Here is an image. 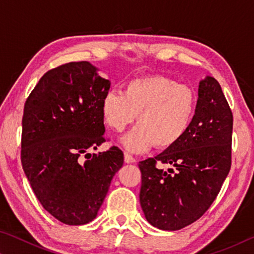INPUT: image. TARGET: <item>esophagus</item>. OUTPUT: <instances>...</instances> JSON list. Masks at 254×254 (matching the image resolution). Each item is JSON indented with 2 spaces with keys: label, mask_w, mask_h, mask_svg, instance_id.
Returning a JSON list of instances; mask_svg holds the SVG:
<instances>
[{
  "label": "esophagus",
  "mask_w": 254,
  "mask_h": 254,
  "mask_svg": "<svg viewBox=\"0 0 254 254\" xmlns=\"http://www.w3.org/2000/svg\"><path fill=\"white\" fill-rule=\"evenodd\" d=\"M124 161H126V163H133L135 162V159L128 153H124Z\"/></svg>",
  "instance_id": "1"
}]
</instances>
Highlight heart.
<instances>
[{"label": "heart", "instance_id": "b5f03b06", "mask_svg": "<svg viewBox=\"0 0 254 254\" xmlns=\"http://www.w3.org/2000/svg\"><path fill=\"white\" fill-rule=\"evenodd\" d=\"M194 89L177 84L168 77L153 75L128 81L124 93L110 89L102 98V115L113 130L121 132L134 121L137 126L121 137V143L132 153L154 147H174L189 130L196 114Z\"/></svg>", "mask_w": 254, "mask_h": 254}]
</instances>
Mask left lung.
I'll return each mask as SVG.
<instances>
[{
	"mask_svg": "<svg viewBox=\"0 0 254 254\" xmlns=\"http://www.w3.org/2000/svg\"><path fill=\"white\" fill-rule=\"evenodd\" d=\"M233 115L214 77L199 81L196 114L178 143L140 161V204L150 224L165 231L187 226L209 208L231 169ZM169 163L175 171L155 167Z\"/></svg>",
	"mask_w": 254,
	"mask_h": 254,
	"instance_id": "left-lung-1",
	"label": "left lung"
}]
</instances>
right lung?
Returning a JSON list of instances; mask_svg holds the SVG:
<instances>
[{
  "mask_svg": "<svg viewBox=\"0 0 254 254\" xmlns=\"http://www.w3.org/2000/svg\"><path fill=\"white\" fill-rule=\"evenodd\" d=\"M109 79L88 62L69 63L41 77L24 105L21 162L37 198L64 224L97 216L123 152L104 142L102 98Z\"/></svg>",
  "mask_w": 254,
  "mask_h": 254,
  "instance_id": "1",
  "label": "right lung"
}]
</instances>
